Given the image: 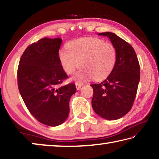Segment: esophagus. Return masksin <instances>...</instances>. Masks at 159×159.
Listing matches in <instances>:
<instances>
[{"label": "esophagus", "instance_id": "obj_1", "mask_svg": "<svg viewBox=\"0 0 159 159\" xmlns=\"http://www.w3.org/2000/svg\"><path fill=\"white\" fill-rule=\"evenodd\" d=\"M83 85V83H76V89H77V90H80V88H81V86H82Z\"/></svg>", "mask_w": 159, "mask_h": 159}]
</instances>
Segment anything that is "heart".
<instances>
[{
	"instance_id": "b5f03b06",
	"label": "heart",
	"mask_w": 159,
	"mask_h": 159,
	"mask_svg": "<svg viewBox=\"0 0 159 159\" xmlns=\"http://www.w3.org/2000/svg\"><path fill=\"white\" fill-rule=\"evenodd\" d=\"M67 49L59 51L61 65L66 74H73L81 64L83 68L76 74L78 81L92 79L99 80L111 74L116 61V50L109 42L97 38H83L69 43Z\"/></svg>"
}]
</instances>
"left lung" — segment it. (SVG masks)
<instances>
[{"label": "left lung", "instance_id": "obj_1", "mask_svg": "<svg viewBox=\"0 0 159 159\" xmlns=\"http://www.w3.org/2000/svg\"><path fill=\"white\" fill-rule=\"evenodd\" d=\"M109 38L116 50V61L111 74L102 83L91 84L92 107L107 120H116L130 111L139 82V64L133 48L111 32L99 33Z\"/></svg>", "mask_w": 159, "mask_h": 159}]
</instances>
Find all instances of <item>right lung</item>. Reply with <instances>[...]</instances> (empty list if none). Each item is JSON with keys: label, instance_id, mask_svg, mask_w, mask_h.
Returning <instances> with one entry per match:
<instances>
[{"label": "right lung", "instance_id": "1", "mask_svg": "<svg viewBox=\"0 0 159 159\" xmlns=\"http://www.w3.org/2000/svg\"><path fill=\"white\" fill-rule=\"evenodd\" d=\"M61 39H40L26 48L17 69L20 93L31 115L40 123L57 126L69 113L74 83L61 86L68 78L59 59Z\"/></svg>", "mask_w": 159, "mask_h": 159}]
</instances>
